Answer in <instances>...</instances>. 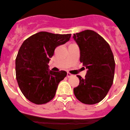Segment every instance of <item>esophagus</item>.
<instances>
[{"mask_svg": "<svg viewBox=\"0 0 130 130\" xmlns=\"http://www.w3.org/2000/svg\"><path fill=\"white\" fill-rule=\"evenodd\" d=\"M72 76H73V75H72L71 73H69V72L67 73V77H72Z\"/></svg>", "mask_w": 130, "mask_h": 130, "instance_id": "1", "label": "esophagus"}]
</instances>
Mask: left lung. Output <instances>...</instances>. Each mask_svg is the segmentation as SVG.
Wrapping results in <instances>:
<instances>
[{"label": "left lung", "instance_id": "1", "mask_svg": "<svg viewBox=\"0 0 130 130\" xmlns=\"http://www.w3.org/2000/svg\"><path fill=\"white\" fill-rule=\"evenodd\" d=\"M80 50V61L88 69L85 78L79 75V84L73 89L75 95L84 104L101 102L113 81L114 57L109 43L95 31L86 30L73 34Z\"/></svg>", "mask_w": 130, "mask_h": 130}]
</instances>
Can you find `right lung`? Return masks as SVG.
Listing matches in <instances>:
<instances>
[{"label": "right lung", "mask_w": 130, "mask_h": 130, "mask_svg": "<svg viewBox=\"0 0 130 130\" xmlns=\"http://www.w3.org/2000/svg\"><path fill=\"white\" fill-rule=\"evenodd\" d=\"M71 34H54L40 31L24 41L15 60L16 78L26 98L36 104L53 99L58 84L66 76V71L49 69L55 49L70 40Z\"/></svg>", "instance_id": "obj_1"}]
</instances>
